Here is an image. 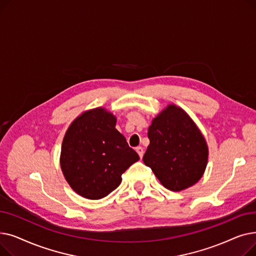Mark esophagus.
<instances>
[{"instance_id": "34e87169", "label": "esophagus", "mask_w": 256, "mask_h": 256, "mask_svg": "<svg viewBox=\"0 0 256 256\" xmlns=\"http://www.w3.org/2000/svg\"><path fill=\"white\" fill-rule=\"evenodd\" d=\"M136 152H138V154H139V156H140V158H142V156H143V154H144V150H143V147H141V146L136 147Z\"/></svg>"}]
</instances>
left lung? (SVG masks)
I'll return each mask as SVG.
<instances>
[{"label":"left lung","mask_w":256,"mask_h":256,"mask_svg":"<svg viewBox=\"0 0 256 256\" xmlns=\"http://www.w3.org/2000/svg\"><path fill=\"white\" fill-rule=\"evenodd\" d=\"M147 136L150 143L143 162L168 190L182 191L201 178L208 163V146L180 108L168 106L152 120Z\"/></svg>","instance_id":"1"}]
</instances>
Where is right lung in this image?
<instances>
[{"instance_id":"1","label":"right lung","mask_w":256,"mask_h":256,"mask_svg":"<svg viewBox=\"0 0 256 256\" xmlns=\"http://www.w3.org/2000/svg\"><path fill=\"white\" fill-rule=\"evenodd\" d=\"M116 118L98 108L78 117L66 132L61 168L66 180L80 196L100 199L121 182V176L139 160L115 128Z\"/></svg>"}]
</instances>
